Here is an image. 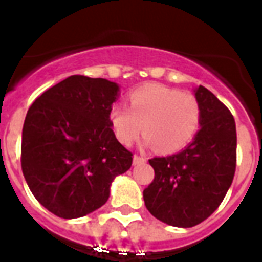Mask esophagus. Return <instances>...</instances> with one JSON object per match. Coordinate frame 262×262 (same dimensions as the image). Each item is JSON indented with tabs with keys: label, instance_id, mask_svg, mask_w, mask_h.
<instances>
[{
	"label": "esophagus",
	"instance_id": "34e87169",
	"mask_svg": "<svg viewBox=\"0 0 262 262\" xmlns=\"http://www.w3.org/2000/svg\"><path fill=\"white\" fill-rule=\"evenodd\" d=\"M143 163H146V157L139 156V154H135V156H133V164H143Z\"/></svg>",
	"mask_w": 262,
	"mask_h": 262
}]
</instances>
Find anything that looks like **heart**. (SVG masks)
<instances>
[{"mask_svg":"<svg viewBox=\"0 0 262 262\" xmlns=\"http://www.w3.org/2000/svg\"><path fill=\"white\" fill-rule=\"evenodd\" d=\"M129 108L114 105L109 123L122 144L130 146L143 129L144 146L171 154L187 147L196 136L202 120L198 98L189 92L160 84L139 86L127 97Z\"/></svg>","mask_w":262,"mask_h":262,"instance_id":"heart-1","label":"heart"}]
</instances>
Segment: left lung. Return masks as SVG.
I'll list each match as a JSON object with an SVG mask.
<instances>
[{
    "label": "left lung",
    "instance_id": "left-lung-1",
    "mask_svg": "<svg viewBox=\"0 0 262 262\" xmlns=\"http://www.w3.org/2000/svg\"><path fill=\"white\" fill-rule=\"evenodd\" d=\"M201 129L182 151L148 160L154 180L144 205L154 217L176 227L208 219L226 196L236 171V123L230 111L205 86L195 90Z\"/></svg>",
    "mask_w": 262,
    "mask_h": 262
}]
</instances>
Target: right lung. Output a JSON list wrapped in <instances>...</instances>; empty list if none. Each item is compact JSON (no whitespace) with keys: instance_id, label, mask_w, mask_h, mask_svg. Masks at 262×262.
I'll return each instance as SVG.
<instances>
[{"instance_id":"add662e5","label":"right lung","mask_w":262,"mask_h":262,"mask_svg":"<svg viewBox=\"0 0 262 262\" xmlns=\"http://www.w3.org/2000/svg\"><path fill=\"white\" fill-rule=\"evenodd\" d=\"M119 85L105 78L71 75L45 91L28 111L20 164L40 205L75 219L101 208L115 177L130 168L132 156L109 123Z\"/></svg>"}]
</instances>
